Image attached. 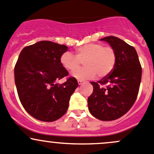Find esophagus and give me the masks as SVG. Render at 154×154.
<instances>
[{
  "label": "esophagus",
  "mask_w": 154,
  "mask_h": 154,
  "mask_svg": "<svg viewBox=\"0 0 154 154\" xmlns=\"http://www.w3.org/2000/svg\"><path fill=\"white\" fill-rule=\"evenodd\" d=\"M78 84L79 85H82L83 83H84V81H83V80H78Z\"/></svg>",
  "instance_id": "34e87169"
}]
</instances>
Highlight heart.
I'll use <instances>...</instances> for the list:
<instances>
[{"instance_id":"1","label":"heart","mask_w":154,"mask_h":154,"mask_svg":"<svg viewBox=\"0 0 154 154\" xmlns=\"http://www.w3.org/2000/svg\"><path fill=\"white\" fill-rule=\"evenodd\" d=\"M76 55L65 52L60 57L62 66L69 71H74L82 61L86 67L73 73V77L79 80L106 77L115 67L116 54L110 46H103L98 43H90L77 48Z\"/></svg>"}]
</instances>
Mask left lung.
<instances>
[{
    "instance_id": "obj_1",
    "label": "left lung",
    "mask_w": 154,
    "mask_h": 154,
    "mask_svg": "<svg viewBox=\"0 0 154 154\" xmlns=\"http://www.w3.org/2000/svg\"><path fill=\"white\" fill-rule=\"evenodd\" d=\"M109 44L116 54L115 67L101 80L91 82L93 92L88 97L90 113L101 121L119 119L135 103L142 79V67L134 48L116 36L100 39Z\"/></svg>"
}]
</instances>
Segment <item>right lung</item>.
<instances>
[{"label": "right lung", "mask_w": 154, "mask_h": 154, "mask_svg": "<svg viewBox=\"0 0 154 154\" xmlns=\"http://www.w3.org/2000/svg\"><path fill=\"white\" fill-rule=\"evenodd\" d=\"M67 51L64 45L40 41L20 53L14 70L15 86L22 106L37 120L51 122L61 118L78 86L74 77L55 83L68 74L60 60Z\"/></svg>", "instance_id": "right-lung-1"}]
</instances>
